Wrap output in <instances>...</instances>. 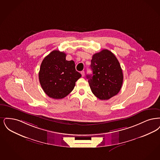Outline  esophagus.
I'll list each match as a JSON object with an SVG mask.
<instances>
[{"mask_svg": "<svg viewBox=\"0 0 160 160\" xmlns=\"http://www.w3.org/2000/svg\"><path fill=\"white\" fill-rule=\"evenodd\" d=\"M81 73V75H82V77H83L85 76V72L84 71H82Z\"/></svg>", "mask_w": 160, "mask_h": 160, "instance_id": "obj_1", "label": "esophagus"}]
</instances>
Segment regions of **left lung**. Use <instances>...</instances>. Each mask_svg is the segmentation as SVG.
<instances>
[{"label":"left lung","mask_w":160,"mask_h":160,"mask_svg":"<svg viewBox=\"0 0 160 160\" xmlns=\"http://www.w3.org/2000/svg\"><path fill=\"white\" fill-rule=\"evenodd\" d=\"M92 75H87L92 92L100 100L116 96L123 82V73L115 56L108 49L94 54L91 61Z\"/></svg>","instance_id":"left-lung-1"}]
</instances>
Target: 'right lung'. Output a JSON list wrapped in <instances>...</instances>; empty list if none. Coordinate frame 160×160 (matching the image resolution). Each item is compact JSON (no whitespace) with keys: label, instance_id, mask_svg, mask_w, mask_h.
I'll list each match as a JSON object with an SVG mask.
<instances>
[{"label":"right lung","instance_id":"obj_1","mask_svg":"<svg viewBox=\"0 0 160 160\" xmlns=\"http://www.w3.org/2000/svg\"><path fill=\"white\" fill-rule=\"evenodd\" d=\"M66 54L58 50L50 52L43 60L39 79L43 91L49 98L61 99L73 90L75 82L81 77L75 69L73 60H66Z\"/></svg>","mask_w":160,"mask_h":160}]
</instances>
